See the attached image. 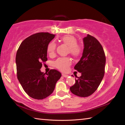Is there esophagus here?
<instances>
[{
  "instance_id": "esophagus-1",
  "label": "esophagus",
  "mask_w": 125,
  "mask_h": 125,
  "mask_svg": "<svg viewBox=\"0 0 125 125\" xmlns=\"http://www.w3.org/2000/svg\"><path fill=\"white\" fill-rule=\"evenodd\" d=\"M62 76L64 77H68V75H66V74H64V73H62Z\"/></svg>"
}]
</instances>
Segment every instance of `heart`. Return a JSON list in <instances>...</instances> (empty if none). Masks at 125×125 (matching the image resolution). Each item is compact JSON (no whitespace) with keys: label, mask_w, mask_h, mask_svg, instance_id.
Segmentation results:
<instances>
[{"label":"heart","mask_w":125,"mask_h":125,"mask_svg":"<svg viewBox=\"0 0 125 125\" xmlns=\"http://www.w3.org/2000/svg\"><path fill=\"white\" fill-rule=\"evenodd\" d=\"M60 41L69 47L68 52L75 57L81 56L83 52L82 47L77 44V40L75 36L70 35L61 37ZM56 49V44L54 42H50L47 45V50L50 55H54ZM71 64V60L69 57L59 58L54 63L55 67L61 71L67 70L68 67Z\"/></svg>","instance_id":"heart-1"}]
</instances>
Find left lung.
<instances>
[{
	"label": "left lung",
	"mask_w": 125,
	"mask_h": 125,
	"mask_svg": "<svg viewBox=\"0 0 125 125\" xmlns=\"http://www.w3.org/2000/svg\"><path fill=\"white\" fill-rule=\"evenodd\" d=\"M83 55L74 67L82 75L77 77L75 84L70 90L77 96L86 97L96 91L102 81L106 57L102 44L94 37L87 34L83 39Z\"/></svg>",
	"instance_id": "left-lung-1"
}]
</instances>
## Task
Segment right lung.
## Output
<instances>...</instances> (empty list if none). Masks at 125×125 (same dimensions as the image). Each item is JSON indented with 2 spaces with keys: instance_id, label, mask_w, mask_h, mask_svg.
<instances>
[{
  "instance_id": "right-lung-1",
  "label": "right lung",
  "mask_w": 125,
  "mask_h": 125,
  "mask_svg": "<svg viewBox=\"0 0 125 125\" xmlns=\"http://www.w3.org/2000/svg\"><path fill=\"white\" fill-rule=\"evenodd\" d=\"M54 37L49 33L33 34L22 42L17 52V78L26 94L34 99L48 97L61 77V73L55 69H51L46 75L40 70L47 61V45Z\"/></svg>"
}]
</instances>
